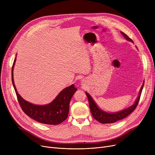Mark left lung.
I'll list each match as a JSON object with an SVG mask.
<instances>
[{
    "instance_id": "left-lung-1",
    "label": "left lung",
    "mask_w": 155,
    "mask_h": 155,
    "mask_svg": "<svg viewBox=\"0 0 155 155\" xmlns=\"http://www.w3.org/2000/svg\"><path fill=\"white\" fill-rule=\"evenodd\" d=\"M121 34L123 35L124 38L130 41L133 42V40L129 38L125 33H124L123 32H120ZM144 82H143V84L141 87V88L140 90V92L139 94V96H138L137 99H136L135 103L131 106L130 107L126 109L123 110H121L120 112H116V113H107V112H105L101 110L97 106L95 102L93 101L92 98L91 97V95H89L88 93H86V95L87 96V98L88 99V103H89V107H90L91 112L92 113V115L93 117L98 120L99 123H102V124H110V123H114L115 122L123 119L125 117H126L127 116H129L130 114L133 112L136 108L137 105L139 103L140 99V97L141 94V92L143 90V88L144 86Z\"/></svg>"
}]
</instances>
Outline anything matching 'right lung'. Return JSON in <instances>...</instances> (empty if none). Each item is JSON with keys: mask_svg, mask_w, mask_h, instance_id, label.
<instances>
[{"mask_svg": "<svg viewBox=\"0 0 155 155\" xmlns=\"http://www.w3.org/2000/svg\"><path fill=\"white\" fill-rule=\"evenodd\" d=\"M16 58L14 59L12 68V81L14 90L17 95L18 101L20 106L27 116L40 123L56 125L63 122L68 117L69 104L72 96L77 88L74 85L65 88L50 104L46 105L32 104L24 100L18 93L14 83L13 67Z\"/></svg>", "mask_w": 155, "mask_h": 155, "instance_id": "1", "label": "right lung"}]
</instances>
